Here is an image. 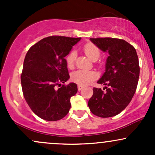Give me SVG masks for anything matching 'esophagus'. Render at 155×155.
<instances>
[{
    "instance_id": "esophagus-1",
    "label": "esophagus",
    "mask_w": 155,
    "mask_h": 155,
    "mask_svg": "<svg viewBox=\"0 0 155 155\" xmlns=\"http://www.w3.org/2000/svg\"><path fill=\"white\" fill-rule=\"evenodd\" d=\"M77 88H78V90H79V91H80V90H82V89L84 88V87L82 86V85H81V84H78Z\"/></svg>"
}]
</instances>
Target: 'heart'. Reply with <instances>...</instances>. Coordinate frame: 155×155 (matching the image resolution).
Wrapping results in <instances>:
<instances>
[{"label":"heart","mask_w":155,"mask_h":155,"mask_svg":"<svg viewBox=\"0 0 155 155\" xmlns=\"http://www.w3.org/2000/svg\"><path fill=\"white\" fill-rule=\"evenodd\" d=\"M84 51L88 58L93 61H95L100 58L101 50L95 44L88 43L84 46ZM76 52L74 50L71 51L65 58L67 66L69 68H72L75 64ZM97 78V74L94 71L78 70L72 73L71 80L74 82L81 85H87Z\"/></svg>","instance_id":"heart-1"}]
</instances>
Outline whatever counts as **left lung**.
<instances>
[{"label": "left lung", "mask_w": 155, "mask_h": 155, "mask_svg": "<svg viewBox=\"0 0 155 155\" xmlns=\"http://www.w3.org/2000/svg\"><path fill=\"white\" fill-rule=\"evenodd\" d=\"M90 41L109 56L106 72L97 83L106 85V91L93 88L88 106L93 114L106 118L116 116L127 106L136 92L140 67L136 50L123 39L90 38Z\"/></svg>", "instance_id": "left-lung-1"}]
</instances>
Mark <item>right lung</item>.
Listing matches in <instances>:
<instances>
[{"instance_id":"1","label":"right lung","mask_w":155,"mask_h":155,"mask_svg":"<svg viewBox=\"0 0 155 155\" xmlns=\"http://www.w3.org/2000/svg\"><path fill=\"white\" fill-rule=\"evenodd\" d=\"M80 39L52 35L39 41L27 52L21 74L23 95L32 111L43 120H60L69 112L77 85L56 87L70 78L65 57Z\"/></svg>"}]
</instances>
